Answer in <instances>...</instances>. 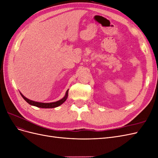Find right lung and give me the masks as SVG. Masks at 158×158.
Masks as SVG:
<instances>
[{
    "label": "right lung",
    "instance_id": "right-lung-1",
    "mask_svg": "<svg viewBox=\"0 0 158 158\" xmlns=\"http://www.w3.org/2000/svg\"><path fill=\"white\" fill-rule=\"evenodd\" d=\"M68 94H69V89H67V91H66L64 97L63 99H61L57 102H52V103H41V102H37L32 101V100L27 99L26 97L23 96V95L20 93L22 98L24 99V100L26 102H27L30 105H31V106H33L40 107V108H55V107H56L60 106V105L63 104L66 101V99H67Z\"/></svg>",
    "mask_w": 158,
    "mask_h": 158
}]
</instances>
